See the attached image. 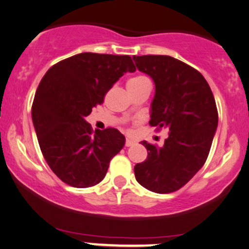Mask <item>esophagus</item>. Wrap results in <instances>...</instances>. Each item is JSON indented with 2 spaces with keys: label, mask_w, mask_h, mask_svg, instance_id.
<instances>
[{
  "label": "esophagus",
  "mask_w": 249,
  "mask_h": 249,
  "mask_svg": "<svg viewBox=\"0 0 249 249\" xmlns=\"http://www.w3.org/2000/svg\"><path fill=\"white\" fill-rule=\"evenodd\" d=\"M134 143H136V142H134V140H132V139H126V142H125V146H126V147H130V146H132V145H134Z\"/></svg>",
  "instance_id": "obj_1"
}]
</instances>
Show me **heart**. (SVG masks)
I'll return each mask as SVG.
<instances>
[{
  "label": "heart",
  "instance_id": "b5f03b06",
  "mask_svg": "<svg viewBox=\"0 0 249 249\" xmlns=\"http://www.w3.org/2000/svg\"><path fill=\"white\" fill-rule=\"evenodd\" d=\"M146 80H148L147 77H145L142 75H136V76L131 77V79H128V81H127V88L128 87H134V86L140 85V83L143 82V81H146Z\"/></svg>",
  "mask_w": 249,
  "mask_h": 249
}]
</instances>
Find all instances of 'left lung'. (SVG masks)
<instances>
[{"label":"left lung","mask_w":249,"mask_h":249,"mask_svg":"<svg viewBox=\"0 0 249 249\" xmlns=\"http://www.w3.org/2000/svg\"><path fill=\"white\" fill-rule=\"evenodd\" d=\"M133 60L155 85L149 124L169 131L161 147L142 142L148 155L134 166V175L153 193H174L208 159L218 126L213 94L198 71L173 56L134 55Z\"/></svg>","instance_id":"1"}]
</instances>
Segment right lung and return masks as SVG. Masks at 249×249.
<instances>
[{
    "label": "right lung",
    "mask_w": 249,
    "mask_h": 249,
    "mask_svg": "<svg viewBox=\"0 0 249 249\" xmlns=\"http://www.w3.org/2000/svg\"><path fill=\"white\" fill-rule=\"evenodd\" d=\"M128 55L80 53L46 71L32 104V122L41 153L52 172L75 188L100 183L111 159L125 145L116 128L92 131L86 117L126 71Z\"/></svg>",
    "instance_id": "1"
}]
</instances>
